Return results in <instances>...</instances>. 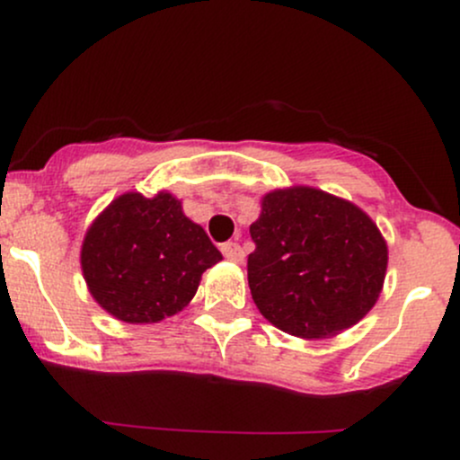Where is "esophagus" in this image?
<instances>
[{
  "mask_svg": "<svg viewBox=\"0 0 460 460\" xmlns=\"http://www.w3.org/2000/svg\"><path fill=\"white\" fill-rule=\"evenodd\" d=\"M220 251H223V255L229 261H235V263L244 261V251H242V246L237 244V242H225V244L220 246Z\"/></svg>",
  "mask_w": 460,
  "mask_h": 460,
  "instance_id": "1",
  "label": "esophagus"
}]
</instances>
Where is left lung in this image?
<instances>
[{
	"label": "left lung",
	"instance_id": "obj_1",
	"mask_svg": "<svg viewBox=\"0 0 460 460\" xmlns=\"http://www.w3.org/2000/svg\"><path fill=\"white\" fill-rule=\"evenodd\" d=\"M248 288L268 322L318 340L350 329L381 296L387 244L355 203L294 186L261 199Z\"/></svg>",
	"mask_w": 460,
	"mask_h": 460
}]
</instances>
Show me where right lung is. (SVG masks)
Returning a JSON list of instances; mask_svg holds the SVG:
<instances>
[{"label": "right lung", "mask_w": 460, "mask_h": 460, "mask_svg": "<svg viewBox=\"0 0 460 460\" xmlns=\"http://www.w3.org/2000/svg\"><path fill=\"white\" fill-rule=\"evenodd\" d=\"M223 260L203 226L171 192H128L94 218L82 244V272L93 298L128 324L181 311L200 274Z\"/></svg>", "instance_id": "right-lung-1"}]
</instances>
